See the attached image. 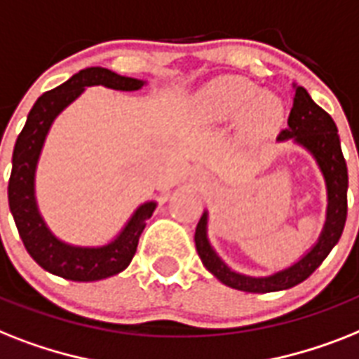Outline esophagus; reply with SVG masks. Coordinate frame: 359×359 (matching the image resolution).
I'll return each instance as SVG.
<instances>
[{
  "instance_id": "1",
  "label": "esophagus",
  "mask_w": 359,
  "mask_h": 359,
  "mask_svg": "<svg viewBox=\"0 0 359 359\" xmlns=\"http://www.w3.org/2000/svg\"><path fill=\"white\" fill-rule=\"evenodd\" d=\"M195 177H197V179H199V180H205V179H206V177H205V173H203V171H199V173L195 175Z\"/></svg>"
}]
</instances>
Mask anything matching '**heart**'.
I'll list each match as a JSON object with an SVG mask.
<instances>
[{"label": "heart", "instance_id": "heart-1", "mask_svg": "<svg viewBox=\"0 0 359 359\" xmlns=\"http://www.w3.org/2000/svg\"><path fill=\"white\" fill-rule=\"evenodd\" d=\"M205 116L219 121H236L247 116L255 129H275L284 118V104L278 97L262 94L258 84L243 77L219 79L201 99Z\"/></svg>", "mask_w": 359, "mask_h": 359}]
</instances>
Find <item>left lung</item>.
I'll return each instance as SVG.
<instances>
[{
  "label": "left lung",
  "mask_w": 359,
  "mask_h": 359,
  "mask_svg": "<svg viewBox=\"0 0 359 359\" xmlns=\"http://www.w3.org/2000/svg\"><path fill=\"white\" fill-rule=\"evenodd\" d=\"M293 138L299 145L313 154L317 165L321 170L328 191V210L323 232L310 252L301 260L284 271H278L269 276H247L236 273L215 255L206 238V223L208 214L197 223L195 229V247L199 258L206 269L229 287L247 291V293H269V291L290 290L293 285L304 282L313 271L323 264L339 241L346 221V188H348V173H346L345 156L341 153V142L337 127L330 114L319 107L310 97L302 86H295L293 109L287 118V129L278 134V140Z\"/></svg>",
  "instance_id": "left-lung-1"
}]
</instances>
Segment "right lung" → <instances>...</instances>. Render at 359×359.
<instances>
[{
	"mask_svg": "<svg viewBox=\"0 0 359 359\" xmlns=\"http://www.w3.org/2000/svg\"><path fill=\"white\" fill-rule=\"evenodd\" d=\"M107 86L112 90L134 92L144 81L123 77L107 68L81 69L57 88L36 99L20 133L13 153V171L8 179V206L20 238L34 262L49 273L66 280L94 282L118 275L130 264L145 223L153 215L156 203H144L114 241L103 247H74L57 240L43 223L34 199V173L49 127L58 114L83 94L86 86Z\"/></svg>",
	"mask_w": 359,
	"mask_h": 359,
	"instance_id": "obj_1",
	"label": "right lung"
}]
</instances>
